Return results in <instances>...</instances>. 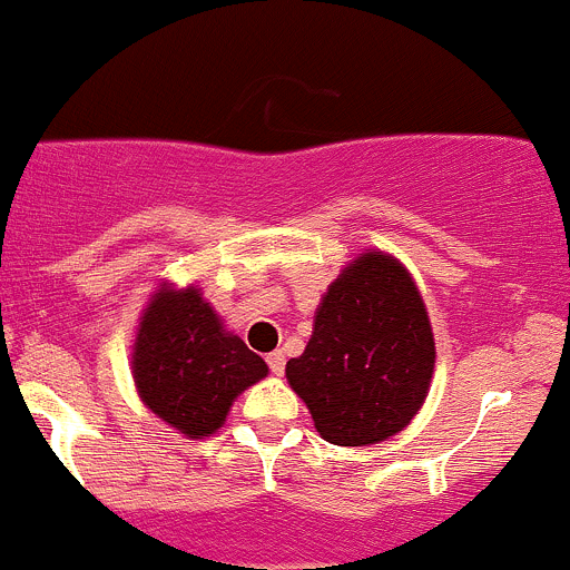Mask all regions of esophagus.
<instances>
[{
  "instance_id": "obj_1",
  "label": "esophagus",
  "mask_w": 570,
  "mask_h": 570,
  "mask_svg": "<svg viewBox=\"0 0 570 570\" xmlns=\"http://www.w3.org/2000/svg\"><path fill=\"white\" fill-rule=\"evenodd\" d=\"M268 367H272L274 375H283L285 373V354L283 351H272V354L266 356Z\"/></svg>"
}]
</instances>
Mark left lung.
Wrapping results in <instances>:
<instances>
[{"label": "left lung", "mask_w": 570, "mask_h": 570, "mask_svg": "<svg viewBox=\"0 0 570 570\" xmlns=\"http://www.w3.org/2000/svg\"><path fill=\"white\" fill-rule=\"evenodd\" d=\"M433 360L431 321L409 272L367 252L328 285L313 337L285 375L326 442L362 448L412 422Z\"/></svg>", "instance_id": "8db88e82"}]
</instances>
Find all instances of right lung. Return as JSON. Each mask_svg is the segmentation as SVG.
Instances as JSON below:
<instances>
[{"label":"right lung","instance_id":"add662e5","mask_svg":"<svg viewBox=\"0 0 570 570\" xmlns=\"http://www.w3.org/2000/svg\"><path fill=\"white\" fill-rule=\"evenodd\" d=\"M266 373V362L225 332L197 287H164L145 309L134 343L139 397L189 439L222 428L238 392Z\"/></svg>","mask_w":570,"mask_h":570}]
</instances>
